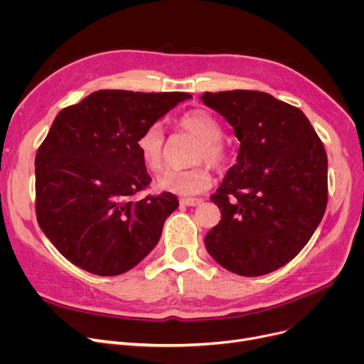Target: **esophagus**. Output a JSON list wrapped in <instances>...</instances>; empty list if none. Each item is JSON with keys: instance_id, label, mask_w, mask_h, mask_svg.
Masks as SVG:
<instances>
[{"instance_id": "obj_1", "label": "esophagus", "mask_w": 364, "mask_h": 364, "mask_svg": "<svg viewBox=\"0 0 364 364\" xmlns=\"http://www.w3.org/2000/svg\"><path fill=\"white\" fill-rule=\"evenodd\" d=\"M180 202L183 205H186V206H198V205L202 203V199H198V198H183Z\"/></svg>"}]
</instances>
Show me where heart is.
Instances as JSON below:
<instances>
[{"label": "heart", "mask_w": 364, "mask_h": 364, "mask_svg": "<svg viewBox=\"0 0 364 364\" xmlns=\"http://www.w3.org/2000/svg\"><path fill=\"white\" fill-rule=\"evenodd\" d=\"M178 125L198 139L193 161L206 162L220 169L228 161V149L223 141V125L211 112L196 109L181 114ZM137 150L143 165L158 172L164 165V128L161 122L149 125L137 139ZM213 184L208 166L198 165L184 171H168L158 180L156 190L177 196H195L203 193Z\"/></svg>", "instance_id": "heart-1"}]
</instances>
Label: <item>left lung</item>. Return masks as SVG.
I'll use <instances>...</instances> for the list:
<instances>
[{"instance_id":"1","label":"left lung","mask_w":364,"mask_h":364,"mask_svg":"<svg viewBox=\"0 0 364 364\" xmlns=\"http://www.w3.org/2000/svg\"><path fill=\"white\" fill-rule=\"evenodd\" d=\"M200 100L240 141L211 196L221 220L205 236L206 251L239 276L272 273L299 254L326 211V151L307 117L270 94L235 90Z\"/></svg>"}]
</instances>
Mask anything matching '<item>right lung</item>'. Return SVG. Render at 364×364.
I'll return each instance as SVG.
<instances>
[{"instance_id":"1","label":"right lung","mask_w":364,"mask_h":364,"mask_svg":"<svg viewBox=\"0 0 364 364\" xmlns=\"http://www.w3.org/2000/svg\"><path fill=\"white\" fill-rule=\"evenodd\" d=\"M187 92L100 90L57 114L35 156L36 220L66 259L97 276L136 267L178 208L172 193L136 199L151 178L137 139Z\"/></svg>"}]
</instances>
